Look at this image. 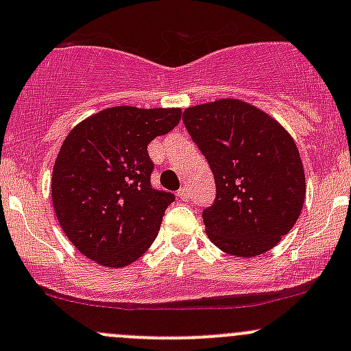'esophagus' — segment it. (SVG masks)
I'll use <instances>...</instances> for the list:
<instances>
[{"label":"esophagus","mask_w":351,"mask_h":351,"mask_svg":"<svg viewBox=\"0 0 351 351\" xmlns=\"http://www.w3.org/2000/svg\"><path fill=\"white\" fill-rule=\"evenodd\" d=\"M178 198L183 202H189L190 200V190L186 189V186H182V189L178 190Z\"/></svg>","instance_id":"obj_1"}]
</instances>
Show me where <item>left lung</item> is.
Listing matches in <instances>:
<instances>
[{
  "instance_id": "obj_1",
  "label": "left lung",
  "mask_w": 351,
  "mask_h": 351,
  "mask_svg": "<svg viewBox=\"0 0 351 351\" xmlns=\"http://www.w3.org/2000/svg\"><path fill=\"white\" fill-rule=\"evenodd\" d=\"M183 123L214 173L215 200L202 212L208 239L232 256L270 251L293 228L306 198L290 134L234 98L186 108Z\"/></svg>"
}]
</instances>
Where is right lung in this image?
Listing matches in <instances>:
<instances>
[{"mask_svg": "<svg viewBox=\"0 0 351 351\" xmlns=\"http://www.w3.org/2000/svg\"><path fill=\"white\" fill-rule=\"evenodd\" d=\"M180 119V108L112 107L67 134L52 171V204L84 256L120 268L153 244L175 195L151 185L147 144Z\"/></svg>", "mask_w": 351, "mask_h": 351, "instance_id": "obj_1", "label": "right lung"}]
</instances>
